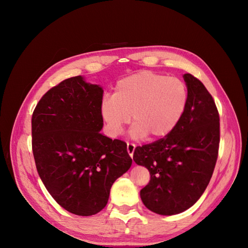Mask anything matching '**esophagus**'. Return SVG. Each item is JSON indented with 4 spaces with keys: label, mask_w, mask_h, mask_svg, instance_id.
<instances>
[{
    "label": "esophagus",
    "mask_w": 248,
    "mask_h": 248,
    "mask_svg": "<svg viewBox=\"0 0 248 248\" xmlns=\"http://www.w3.org/2000/svg\"><path fill=\"white\" fill-rule=\"evenodd\" d=\"M134 150H135V145L132 144V143H128V145H127V151H128V154L130 155L131 157L133 156Z\"/></svg>",
    "instance_id": "34e87169"
}]
</instances>
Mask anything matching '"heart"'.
<instances>
[{"mask_svg":"<svg viewBox=\"0 0 248 248\" xmlns=\"http://www.w3.org/2000/svg\"><path fill=\"white\" fill-rule=\"evenodd\" d=\"M187 88L178 78L143 71L121 78L113 96H104L100 115L109 135L117 136L131 116L133 138L161 139L180 123L187 104Z\"/></svg>","mask_w":248,"mask_h":248,"instance_id":"1","label":"heart"}]
</instances>
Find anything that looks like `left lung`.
<instances>
[{
    "label": "left lung",
    "mask_w": 248,
    "mask_h": 248,
    "mask_svg": "<svg viewBox=\"0 0 248 248\" xmlns=\"http://www.w3.org/2000/svg\"><path fill=\"white\" fill-rule=\"evenodd\" d=\"M187 104L180 123L154 143L138 146L133 160L145 166L150 181L140 189L150 211L173 215L191 208L211 180L219 148V114L214 99L197 78L186 73Z\"/></svg>",
    "instance_id": "obj_1"
}]
</instances>
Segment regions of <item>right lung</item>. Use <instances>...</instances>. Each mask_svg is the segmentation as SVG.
<instances>
[{
	"mask_svg": "<svg viewBox=\"0 0 248 248\" xmlns=\"http://www.w3.org/2000/svg\"><path fill=\"white\" fill-rule=\"evenodd\" d=\"M102 88L81 76L46 92L31 115V149L37 171L55 202L89 217L107 205L117 178L132 164L124 140L100 133Z\"/></svg>",
	"mask_w": 248,
	"mask_h": 248,
	"instance_id": "right-lung-1",
	"label": "right lung"
}]
</instances>
